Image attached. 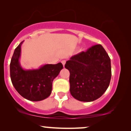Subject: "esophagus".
Returning <instances> with one entry per match:
<instances>
[{
	"mask_svg": "<svg viewBox=\"0 0 131 131\" xmlns=\"http://www.w3.org/2000/svg\"><path fill=\"white\" fill-rule=\"evenodd\" d=\"M66 62V60H62V61H61V63L62 64V65H63V66H64V65H65Z\"/></svg>",
	"mask_w": 131,
	"mask_h": 131,
	"instance_id": "esophagus-1",
	"label": "esophagus"
}]
</instances>
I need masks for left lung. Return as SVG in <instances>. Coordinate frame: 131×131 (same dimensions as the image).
I'll return each instance as SVG.
<instances>
[{"instance_id":"8db88e82","label":"left lung","mask_w":131,"mask_h":131,"mask_svg":"<svg viewBox=\"0 0 131 131\" xmlns=\"http://www.w3.org/2000/svg\"><path fill=\"white\" fill-rule=\"evenodd\" d=\"M65 68L70 71V91L75 99L91 102L103 95L112 77L111 60L101 45L73 55Z\"/></svg>"}]
</instances>
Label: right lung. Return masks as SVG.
<instances>
[{
  "label": "right lung",
  "mask_w": 131,
  "mask_h": 131,
  "mask_svg": "<svg viewBox=\"0 0 131 131\" xmlns=\"http://www.w3.org/2000/svg\"><path fill=\"white\" fill-rule=\"evenodd\" d=\"M24 41L15 48L10 63V75L12 85L23 97L32 101H42L51 94L52 82L63 66L45 64L37 69L24 70L19 58L21 47Z\"/></svg>",
  "instance_id": "add662e5"
}]
</instances>
